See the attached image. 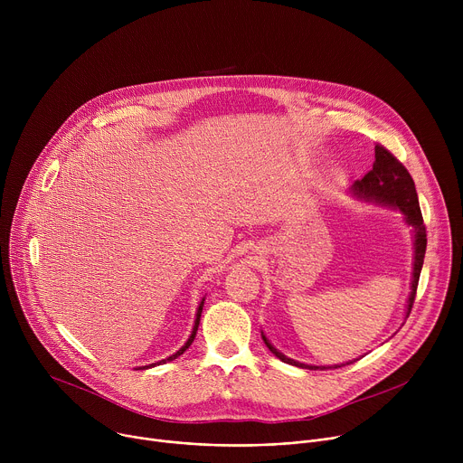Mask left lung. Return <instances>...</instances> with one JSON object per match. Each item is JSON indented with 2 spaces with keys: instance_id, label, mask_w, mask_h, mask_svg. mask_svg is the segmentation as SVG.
Here are the masks:
<instances>
[{
  "instance_id": "1",
  "label": "left lung",
  "mask_w": 463,
  "mask_h": 463,
  "mask_svg": "<svg viewBox=\"0 0 463 463\" xmlns=\"http://www.w3.org/2000/svg\"><path fill=\"white\" fill-rule=\"evenodd\" d=\"M354 195L361 197L364 202H373L390 209H398L405 216V223L412 229L414 234V263H412V286H411V295L407 302V317L411 315V309L414 306L416 291H418V282H420V273L423 268V258H425V249H427V231L423 225V216L420 211V202H418V192L414 179L411 177L409 170L395 159L384 146L375 145V161L372 170L363 177L357 179L352 186ZM261 339L266 343V346L284 363L298 366V368H307V370H324V368H341L345 364H335V366H313V364H304L295 359L286 357L282 352H279L269 339L263 335ZM354 363V361H350ZM346 363V364H350Z\"/></svg>"
}]
</instances>
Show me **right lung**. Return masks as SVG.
<instances>
[{"label":"right lung","mask_w":463,"mask_h":463,"mask_svg":"<svg viewBox=\"0 0 463 463\" xmlns=\"http://www.w3.org/2000/svg\"><path fill=\"white\" fill-rule=\"evenodd\" d=\"M203 302H205V298L200 302V307H197V313H195V320H194V327H192V334H190V337H188V341L184 343V346H181L174 355H170V357H166V359H163V361H159V363H152V364H148V366H143V368H152V366H156V364H163V363H166V361H174V359H177L192 343H194V337H195V332H197V326H200V318H202V311H203ZM141 368V370H143Z\"/></svg>","instance_id":"right-lung-1"}]
</instances>
